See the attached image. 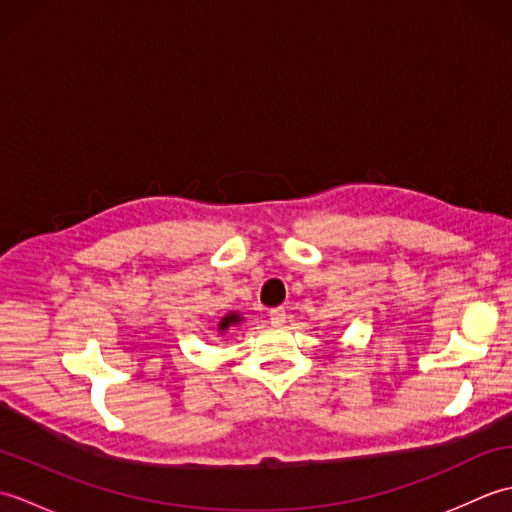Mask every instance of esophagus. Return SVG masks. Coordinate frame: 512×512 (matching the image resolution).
Instances as JSON below:
<instances>
[{"mask_svg": "<svg viewBox=\"0 0 512 512\" xmlns=\"http://www.w3.org/2000/svg\"><path fill=\"white\" fill-rule=\"evenodd\" d=\"M268 319H270V323L277 325V328H279V325L286 323V310L284 308H273L268 312Z\"/></svg>", "mask_w": 512, "mask_h": 512, "instance_id": "esophagus-1", "label": "esophagus"}]
</instances>
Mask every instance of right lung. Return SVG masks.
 <instances>
[{"instance_id":"obj_1","label":"right lung","mask_w":512,"mask_h":512,"mask_svg":"<svg viewBox=\"0 0 512 512\" xmlns=\"http://www.w3.org/2000/svg\"><path fill=\"white\" fill-rule=\"evenodd\" d=\"M233 321H237L235 314H228V317L220 323V328H222V330H226V328H228V323H233Z\"/></svg>"}]
</instances>
